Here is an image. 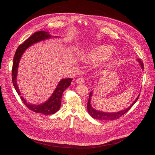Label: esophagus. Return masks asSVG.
Masks as SVG:
<instances>
[{
  "label": "esophagus",
  "instance_id": "obj_1",
  "mask_svg": "<svg viewBox=\"0 0 155 155\" xmlns=\"http://www.w3.org/2000/svg\"><path fill=\"white\" fill-rule=\"evenodd\" d=\"M76 82L77 83H78V84H80V83H84V80L83 78H77L76 80Z\"/></svg>",
  "mask_w": 155,
  "mask_h": 155
}]
</instances>
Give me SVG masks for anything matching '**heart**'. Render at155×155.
<instances>
[{"mask_svg": "<svg viewBox=\"0 0 155 155\" xmlns=\"http://www.w3.org/2000/svg\"><path fill=\"white\" fill-rule=\"evenodd\" d=\"M114 55L112 47L108 45H100L88 51L82 57V61L87 64L97 62L103 59L111 60Z\"/></svg>", "mask_w": 155, "mask_h": 155, "instance_id": "obj_1", "label": "heart"}]
</instances>
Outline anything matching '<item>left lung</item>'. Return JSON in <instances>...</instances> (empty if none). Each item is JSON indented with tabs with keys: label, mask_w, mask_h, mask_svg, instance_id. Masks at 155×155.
<instances>
[{
	"label": "left lung",
	"mask_w": 155,
	"mask_h": 155,
	"mask_svg": "<svg viewBox=\"0 0 155 155\" xmlns=\"http://www.w3.org/2000/svg\"><path fill=\"white\" fill-rule=\"evenodd\" d=\"M137 61H138L139 62V64L141 66V68L142 69H143V64L142 62V61L140 59H137ZM93 94V91H91V93H90V96H89V99H88L87 101V112L89 113V114L94 119H97V120H106V121H108V120H117L118 118L121 117L122 115H123L124 114H126L127 112H128V110L133 106V105L136 102V101L138 100L140 94L139 95H138L136 99V100L134 101V102L132 103L129 107H128L127 108L121 110V111L117 112H112V113H107V112H103L101 111H99V110H97L94 108H93V107L91 106V96Z\"/></svg>",
	"instance_id": "8db88e82"
}]
</instances>
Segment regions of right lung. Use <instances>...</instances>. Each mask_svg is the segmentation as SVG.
I'll return each instance as SVG.
<instances>
[{
  "mask_svg": "<svg viewBox=\"0 0 155 155\" xmlns=\"http://www.w3.org/2000/svg\"><path fill=\"white\" fill-rule=\"evenodd\" d=\"M52 35H50L48 32L45 31H38L35 32L32 34L28 39L25 40L23 44L20 45L18 48H17L14 58H13V67H12V81L13 86L15 88V90L19 96H21V93L19 90V88L17 84L16 81V77H17V72H18V68L19 63V60L24 53V52L33 44L39 42L42 40H45L48 38H50ZM72 81V78H64L62 79L59 84H58L57 87L51 97L45 103L40 104V105H34L29 104L26 102V101L21 96L20 98L21 101H23L24 104L32 111L41 114L46 115H52L55 114L58 111L61 105V99L62 95L63 92L65 91V89L71 85V81Z\"/></svg>",
  "mask_w": 155,
  "mask_h": 155,
  "instance_id": "add662e5",
  "label": "right lung"
}]
</instances>
